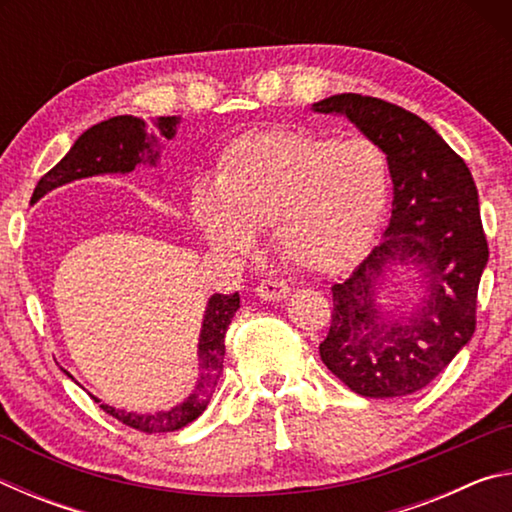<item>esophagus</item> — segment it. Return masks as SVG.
<instances>
[{
  "mask_svg": "<svg viewBox=\"0 0 512 512\" xmlns=\"http://www.w3.org/2000/svg\"><path fill=\"white\" fill-rule=\"evenodd\" d=\"M291 293V287L287 282L282 280H264L257 284L255 289V296L259 300H268V302H277V300H284Z\"/></svg>",
  "mask_w": 512,
  "mask_h": 512,
  "instance_id": "34e87169",
  "label": "esophagus"
}]
</instances>
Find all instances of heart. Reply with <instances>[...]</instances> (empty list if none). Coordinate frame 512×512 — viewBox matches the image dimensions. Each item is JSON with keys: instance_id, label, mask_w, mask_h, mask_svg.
<instances>
[{"instance_id": "obj_1", "label": "heart", "mask_w": 512, "mask_h": 512, "mask_svg": "<svg viewBox=\"0 0 512 512\" xmlns=\"http://www.w3.org/2000/svg\"><path fill=\"white\" fill-rule=\"evenodd\" d=\"M388 201L386 153L366 137L334 142L305 128H266L223 151L212 185H196L192 214L214 250L241 255L255 232L305 271L339 266Z\"/></svg>"}]
</instances>
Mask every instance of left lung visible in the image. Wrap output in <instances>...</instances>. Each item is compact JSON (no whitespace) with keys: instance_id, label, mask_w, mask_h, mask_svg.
I'll list each match as a JSON object with an SVG mask.
<instances>
[{"instance_id":"left-lung-1","label":"left lung","mask_w":512,"mask_h":512,"mask_svg":"<svg viewBox=\"0 0 512 512\" xmlns=\"http://www.w3.org/2000/svg\"><path fill=\"white\" fill-rule=\"evenodd\" d=\"M348 117L386 153L393 180L388 228L348 280L332 287L320 359L363 397H402L431 384L470 343L488 264L470 169L427 121L395 103L334 94L311 106ZM419 268L423 296L409 315L376 300L388 272Z\"/></svg>"}]
</instances>
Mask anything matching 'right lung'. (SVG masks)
Segmentation results:
<instances>
[{"mask_svg":"<svg viewBox=\"0 0 512 512\" xmlns=\"http://www.w3.org/2000/svg\"><path fill=\"white\" fill-rule=\"evenodd\" d=\"M180 117H158L146 124L144 119L133 115H117L85 131L79 140L72 144V149L60 160L54 169L40 178L36 192L31 196V203L40 201L42 196L54 192L56 187H63L74 180L106 176V173H131L135 167H158L160 160V140L167 137L173 140L178 131ZM239 309V293L223 296L214 293L207 300L201 336H198V379L194 391L183 402L171 406L167 411L155 413H137L124 411L117 406L103 404L99 397L90 395L103 411L112 418L128 424L144 433H167L187 427L201 415L216 388L223 372L225 357V332H228L230 320L235 318ZM67 377H72L65 370ZM74 379V377H72Z\"/></svg>","mask_w":512,"mask_h":512,"instance_id":"right-lung-1","label":"right lung"}]
</instances>
